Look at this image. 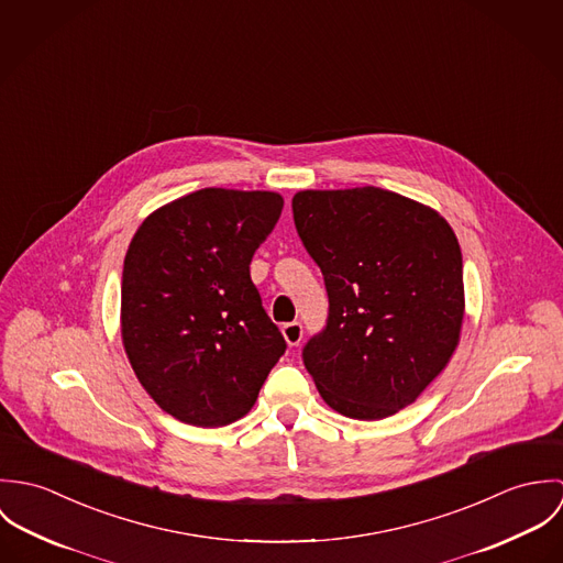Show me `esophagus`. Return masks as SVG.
<instances>
[{
  "label": "esophagus",
  "mask_w": 563,
  "mask_h": 563,
  "mask_svg": "<svg viewBox=\"0 0 563 563\" xmlns=\"http://www.w3.org/2000/svg\"><path fill=\"white\" fill-rule=\"evenodd\" d=\"M282 333H284V338H286V342L290 344V346H297L299 342H301V338H303V324L301 322H286L284 327H282Z\"/></svg>",
  "instance_id": "34e87169"
}]
</instances>
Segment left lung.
Returning a JSON list of instances; mask_svg holds the SVG:
<instances>
[{
    "label": "left lung",
    "instance_id": "1",
    "mask_svg": "<svg viewBox=\"0 0 563 563\" xmlns=\"http://www.w3.org/2000/svg\"><path fill=\"white\" fill-rule=\"evenodd\" d=\"M292 214L329 297L303 364L331 409L388 418L420 397L460 342V242L435 210L375 186L301 190Z\"/></svg>",
    "mask_w": 563,
    "mask_h": 563
}]
</instances>
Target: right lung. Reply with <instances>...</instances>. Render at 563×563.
Masks as SVG:
<instances>
[{
    "label": "right lung",
    "mask_w": 563,
    "mask_h": 563,
    "mask_svg": "<svg viewBox=\"0 0 563 563\" xmlns=\"http://www.w3.org/2000/svg\"><path fill=\"white\" fill-rule=\"evenodd\" d=\"M282 208L277 192L203 188L158 208L130 242L123 346L141 386L181 422L242 418L286 351L249 273Z\"/></svg>",
    "instance_id": "1"
}]
</instances>
